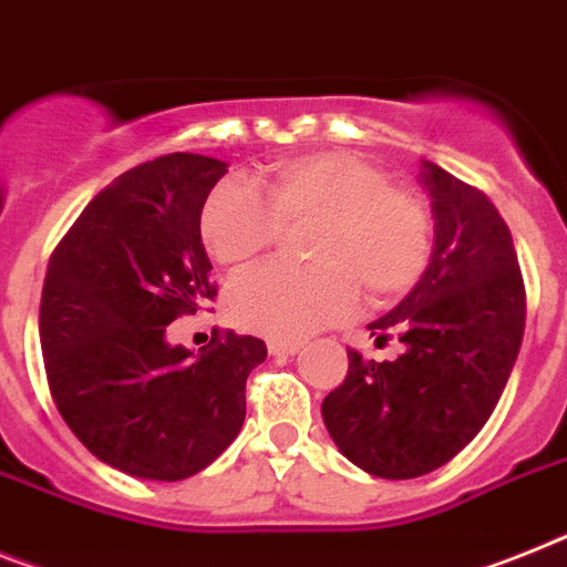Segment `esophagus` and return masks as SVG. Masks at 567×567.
<instances>
[{
    "label": "esophagus",
    "mask_w": 567,
    "mask_h": 567,
    "mask_svg": "<svg viewBox=\"0 0 567 567\" xmlns=\"http://www.w3.org/2000/svg\"><path fill=\"white\" fill-rule=\"evenodd\" d=\"M266 347H269V355H280V358L295 355V352L301 350V343L298 341H278V338H272Z\"/></svg>",
    "instance_id": "esophagus-1"
}]
</instances>
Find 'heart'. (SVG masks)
Instances as JSON below:
<instances>
[{"mask_svg":"<svg viewBox=\"0 0 567 567\" xmlns=\"http://www.w3.org/2000/svg\"><path fill=\"white\" fill-rule=\"evenodd\" d=\"M258 192L217 183L203 200L200 237L212 258L240 272L272 249L287 229L312 226V266H266L229 289L226 309L240 330L303 338L343 321L358 303H386L415 287L430 260L427 203L390 186L384 168L350 152L298 154L264 177Z\"/></svg>","mask_w":567,"mask_h":567,"instance_id":"heart-1","label":"heart"}]
</instances>
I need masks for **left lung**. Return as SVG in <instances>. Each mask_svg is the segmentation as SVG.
Instances as JSON below:
<instances>
[{
  "instance_id": "obj_1",
  "label": "left lung",
  "mask_w": 567,
  "mask_h": 567,
  "mask_svg": "<svg viewBox=\"0 0 567 567\" xmlns=\"http://www.w3.org/2000/svg\"><path fill=\"white\" fill-rule=\"evenodd\" d=\"M435 220L430 266L413 292L372 321L399 336L395 361L350 350V370L321 404L343 456L370 476L415 478L473 442L499 404L525 332L514 237L485 192L422 159Z\"/></svg>"
}]
</instances>
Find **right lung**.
I'll use <instances>...</instances> for the list:
<instances>
[{
    "label": "right lung",
    "mask_w": 567,
    "mask_h": 567,
    "mask_svg": "<svg viewBox=\"0 0 567 567\" xmlns=\"http://www.w3.org/2000/svg\"><path fill=\"white\" fill-rule=\"evenodd\" d=\"M229 163L174 152L103 188L53 249L40 341L53 404L100 462L181 482L240 433L246 379L266 358L251 336L192 352L166 327L215 301L200 209Z\"/></svg>",
    "instance_id": "add662e5"
}]
</instances>
